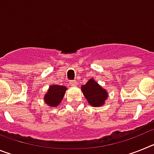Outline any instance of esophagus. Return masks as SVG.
<instances>
[{
    "label": "esophagus",
    "instance_id": "esophagus-1",
    "mask_svg": "<svg viewBox=\"0 0 154 154\" xmlns=\"http://www.w3.org/2000/svg\"><path fill=\"white\" fill-rule=\"evenodd\" d=\"M76 84H77V82H76L75 80H73V81H71L70 82H69V85H72V86H75Z\"/></svg>",
    "mask_w": 154,
    "mask_h": 154
}]
</instances>
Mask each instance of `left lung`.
<instances>
[{"mask_svg":"<svg viewBox=\"0 0 154 154\" xmlns=\"http://www.w3.org/2000/svg\"><path fill=\"white\" fill-rule=\"evenodd\" d=\"M82 91L88 103L93 107L103 106L108 97L106 90L102 88L93 79H89L85 85H82Z\"/></svg>","mask_w":154,"mask_h":154,"instance_id":"left-lung-1","label":"left lung"}]
</instances>
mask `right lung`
I'll use <instances>...</instances> for the list:
<instances>
[{
    "mask_svg": "<svg viewBox=\"0 0 154 154\" xmlns=\"http://www.w3.org/2000/svg\"><path fill=\"white\" fill-rule=\"evenodd\" d=\"M67 88L64 85H50L48 92L45 94L44 99L46 104L51 107H55L61 103Z\"/></svg>",
    "mask_w": 154,
    "mask_h": 154,
    "instance_id": "right-lung-1",
    "label": "right lung"
}]
</instances>
